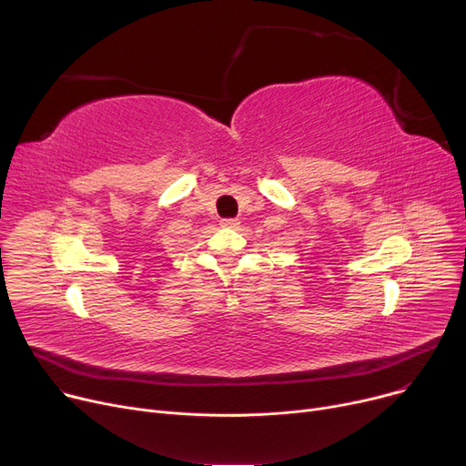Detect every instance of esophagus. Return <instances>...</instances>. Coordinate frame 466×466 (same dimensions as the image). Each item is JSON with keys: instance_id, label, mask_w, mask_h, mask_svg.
Returning <instances> with one entry per match:
<instances>
[{"instance_id": "esophagus-1", "label": "esophagus", "mask_w": 466, "mask_h": 466, "mask_svg": "<svg viewBox=\"0 0 466 466\" xmlns=\"http://www.w3.org/2000/svg\"><path fill=\"white\" fill-rule=\"evenodd\" d=\"M220 225H223L225 228H236L239 225V220L238 218H223L220 220Z\"/></svg>"}]
</instances>
